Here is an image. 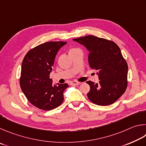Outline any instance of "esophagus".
<instances>
[{"label":"esophagus","instance_id":"esophagus-1","mask_svg":"<svg viewBox=\"0 0 146 146\" xmlns=\"http://www.w3.org/2000/svg\"><path fill=\"white\" fill-rule=\"evenodd\" d=\"M80 82H78V81H72V82H70V85H80Z\"/></svg>","mask_w":146,"mask_h":146}]
</instances>
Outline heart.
<instances>
[{"label": "heart", "instance_id": "obj_1", "mask_svg": "<svg viewBox=\"0 0 146 146\" xmlns=\"http://www.w3.org/2000/svg\"><path fill=\"white\" fill-rule=\"evenodd\" d=\"M74 49H76V48H72V49H70V50H74Z\"/></svg>", "mask_w": 146, "mask_h": 146}]
</instances>
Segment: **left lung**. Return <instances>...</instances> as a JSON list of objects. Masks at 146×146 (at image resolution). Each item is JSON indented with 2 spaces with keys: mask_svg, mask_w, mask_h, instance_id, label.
<instances>
[{
  "mask_svg": "<svg viewBox=\"0 0 146 146\" xmlns=\"http://www.w3.org/2000/svg\"><path fill=\"white\" fill-rule=\"evenodd\" d=\"M74 41L88 50L90 67L98 72L99 83L86 81L90 86L88 98L99 106L114 103L126 90L128 66L119 46L113 41L88 35Z\"/></svg>",
  "mask_w": 146,
  "mask_h": 146,
  "instance_id": "8db88e82",
  "label": "left lung"
}]
</instances>
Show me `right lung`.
I'll list each match as a JSON object with an SVG mask.
<instances>
[{"instance_id":"add662e5","label":"right lung","mask_w":146,"mask_h":146,"mask_svg":"<svg viewBox=\"0 0 146 146\" xmlns=\"http://www.w3.org/2000/svg\"><path fill=\"white\" fill-rule=\"evenodd\" d=\"M66 42H48L27 52L23 60L20 85L33 105L43 110L57 108L63 101V92L68 84L52 85L50 73L55 57Z\"/></svg>"}]
</instances>
